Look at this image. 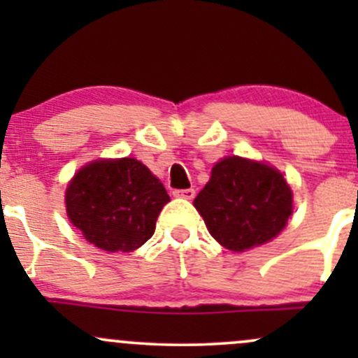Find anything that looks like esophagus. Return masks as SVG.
Segmentation results:
<instances>
[{
	"mask_svg": "<svg viewBox=\"0 0 358 358\" xmlns=\"http://www.w3.org/2000/svg\"><path fill=\"white\" fill-rule=\"evenodd\" d=\"M173 195L178 196V199L192 200L193 196H195V190H193V188H185V190H173Z\"/></svg>",
	"mask_w": 358,
	"mask_h": 358,
	"instance_id": "1",
	"label": "esophagus"
}]
</instances>
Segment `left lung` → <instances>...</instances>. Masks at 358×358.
<instances>
[{
  "label": "left lung",
  "mask_w": 358,
  "mask_h": 358,
  "mask_svg": "<svg viewBox=\"0 0 358 358\" xmlns=\"http://www.w3.org/2000/svg\"><path fill=\"white\" fill-rule=\"evenodd\" d=\"M193 205L213 239L242 252L282 231L293 212V193L274 168L229 156L213 166Z\"/></svg>",
  "instance_id": "left-lung-1"
}]
</instances>
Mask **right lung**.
I'll use <instances>...</instances> for the list:
<instances>
[{"mask_svg": "<svg viewBox=\"0 0 358 358\" xmlns=\"http://www.w3.org/2000/svg\"><path fill=\"white\" fill-rule=\"evenodd\" d=\"M166 202L163 183L134 158L90 163L65 192L69 219L90 244L108 252L145 244Z\"/></svg>", "mask_w": 358, "mask_h": 358, "instance_id": "add662e5", "label": "right lung"}]
</instances>
